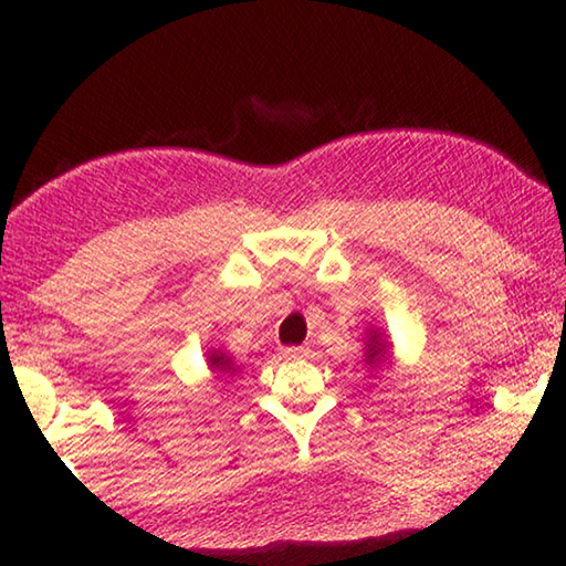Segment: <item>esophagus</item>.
<instances>
[{
	"label": "esophagus",
	"instance_id": "34e87169",
	"mask_svg": "<svg viewBox=\"0 0 566 566\" xmlns=\"http://www.w3.org/2000/svg\"><path fill=\"white\" fill-rule=\"evenodd\" d=\"M282 357L284 359H304V357H310V347H290L282 352Z\"/></svg>",
	"mask_w": 566,
	"mask_h": 566
}]
</instances>
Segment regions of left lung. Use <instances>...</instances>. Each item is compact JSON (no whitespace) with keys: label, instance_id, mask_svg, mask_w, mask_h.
<instances>
[{"label":"left lung","instance_id":"obj_1","mask_svg":"<svg viewBox=\"0 0 566 566\" xmlns=\"http://www.w3.org/2000/svg\"><path fill=\"white\" fill-rule=\"evenodd\" d=\"M385 354H387V342H381V334L377 329H369L367 347H364V361H367L369 367H377V364L385 361Z\"/></svg>","mask_w":566,"mask_h":566}]
</instances>
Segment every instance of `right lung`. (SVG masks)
<instances>
[{
	"label": "right lung",
	"mask_w": 566,
	"mask_h": 566,
	"mask_svg": "<svg viewBox=\"0 0 566 566\" xmlns=\"http://www.w3.org/2000/svg\"><path fill=\"white\" fill-rule=\"evenodd\" d=\"M207 364H209V369L219 371V375H234V371H237L232 357H229V354H224V352H219V349H212L207 354Z\"/></svg>",
	"instance_id": "right-lung-1"
}]
</instances>
